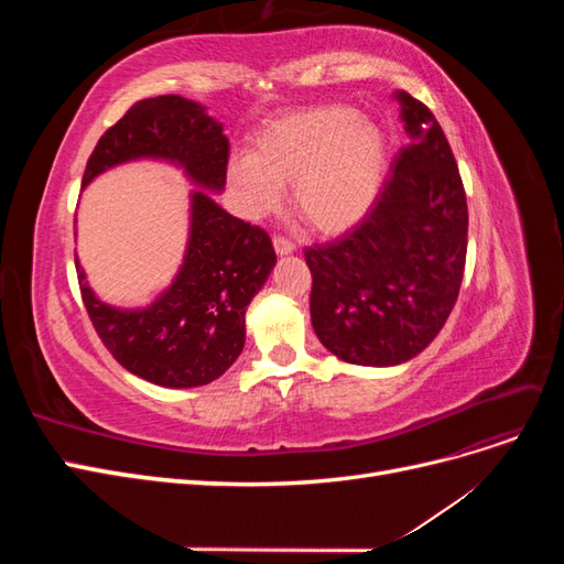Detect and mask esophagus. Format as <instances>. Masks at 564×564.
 Returning <instances> with one entry per match:
<instances>
[{"label": "esophagus", "instance_id": "obj_1", "mask_svg": "<svg viewBox=\"0 0 564 564\" xmlns=\"http://www.w3.org/2000/svg\"><path fill=\"white\" fill-rule=\"evenodd\" d=\"M272 247H275L278 256H289V253L296 251V247L289 240H284V237H275V240H272Z\"/></svg>", "mask_w": 564, "mask_h": 564}]
</instances>
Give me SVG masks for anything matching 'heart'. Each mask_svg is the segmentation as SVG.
<instances>
[{"label":"heart","instance_id":"b5f03b06","mask_svg":"<svg viewBox=\"0 0 564 564\" xmlns=\"http://www.w3.org/2000/svg\"><path fill=\"white\" fill-rule=\"evenodd\" d=\"M388 143L373 119L348 106L284 115L253 139V155H232L228 183L247 216L278 209L282 185L294 183V207L313 230L340 235L377 202Z\"/></svg>","mask_w":564,"mask_h":564}]
</instances>
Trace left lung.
Listing matches in <instances>:
<instances>
[{"label": "left lung", "mask_w": 564, "mask_h": 564, "mask_svg": "<svg viewBox=\"0 0 564 564\" xmlns=\"http://www.w3.org/2000/svg\"><path fill=\"white\" fill-rule=\"evenodd\" d=\"M406 148L369 214L340 240L305 249L311 319L338 360L395 367L445 327L464 280L468 207L464 183L433 112L395 91Z\"/></svg>", "instance_id": "8db88e82"}]
</instances>
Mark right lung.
I'll list each match as a JSON object with an SVG mask.
<instances>
[{"label":"right lung","mask_w":564,"mask_h":564,"mask_svg":"<svg viewBox=\"0 0 564 564\" xmlns=\"http://www.w3.org/2000/svg\"><path fill=\"white\" fill-rule=\"evenodd\" d=\"M228 135L202 104L183 96L145 98L110 127L91 152L82 187L129 162H162L195 185L187 240L174 280L145 305L122 308L77 278L94 327L127 371L162 388L207 386L230 369L247 338V305L261 292L278 256L270 237L228 214ZM77 235V232H75Z\"/></svg>","instance_id":"obj_1"}]
</instances>
